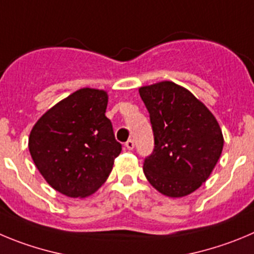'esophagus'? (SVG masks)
Returning a JSON list of instances; mask_svg holds the SVG:
<instances>
[{"mask_svg":"<svg viewBox=\"0 0 254 254\" xmlns=\"http://www.w3.org/2000/svg\"><path fill=\"white\" fill-rule=\"evenodd\" d=\"M125 146H126V148H127V150H129V151L133 150V147H134L133 139H128V141L125 143Z\"/></svg>","mask_w":254,"mask_h":254,"instance_id":"34e87169","label":"esophagus"}]
</instances>
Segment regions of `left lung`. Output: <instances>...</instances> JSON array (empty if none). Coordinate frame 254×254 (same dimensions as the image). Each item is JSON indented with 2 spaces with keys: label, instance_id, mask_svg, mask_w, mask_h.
Returning a JSON list of instances; mask_svg holds the SVG:
<instances>
[{
  "label": "left lung",
  "instance_id": "1",
  "mask_svg": "<svg viewBox=\"0 0 254 254\" xmlns=\"http://www.w3.org/2000/svg\"><path fill=\"white\" fill-rule=\"evenodd\" d=\"M150 113L155 148L143 164L162 195L183 197L208 180L224 145L217 118L190 90L165 80L138 89Z\"/></svg>",
  "mask_w": 254,
  "mask_h": 254
}]
</instances>
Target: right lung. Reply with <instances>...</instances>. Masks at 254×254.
<instances>
[{"instance_id": "right-lung-1", "label": "right lung", "mask_w": 254, "mask_h": 254, "mask_svg": "<svg viewBox=\"0 0 254 254\" xmlns=\"http://www.w3.org/2000/svg\"><path fill=\"white\" fill-rule=\"evenodd\" d=\"M108 94L81 88L41 116L29 151L46 183L69 197H87L106 183L122 151L106 117Z\"/></svg>"}]
</instances>
